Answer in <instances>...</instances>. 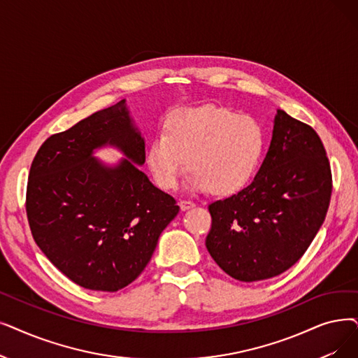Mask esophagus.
Wrapping results in <instances>:
<instances>
[{
    "instance_id": "34e87169",
    "label": "esophagus",
    "mask_w": 358,
    "mask_h": 358,
    "mask_svg": "<svg viewBox=\"0 0 358 358\" xmlns=\"http://www.w3.org/2000/svg\"><path fill=\"white\" fill-rule=\"evenodd\" d=\"M178 205L181 208V210H189V209L194 208V203H193V201H190V200H180Z\"/></svg>"
}]
</instances>
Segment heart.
<instances>
[{
  "mask_svg": "<svg viewBox=\"0 0 358 358\" xmlns=\"http://www.w3.org/2000/svg\"><path fill=\"white\" fill-rule=\"evenodd\" d=\"M265 146L256 118L216 105L190 106L171 115L152 138L146 164L161 189H174L189 162L187 189L231 196L253 180Z\"/></svg>",
  "mask_w": 358,
  "mask_h": 358,
  "instance_id": "heart-1",
  "label": "heart"
}]
</instances>
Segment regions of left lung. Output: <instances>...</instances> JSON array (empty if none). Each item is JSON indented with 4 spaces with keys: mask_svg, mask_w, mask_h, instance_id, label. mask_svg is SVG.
Wrapping results in <instances>:
<instances>
[{
    "mask_svg": "<svg viewBox=\"0 0 358 358\" xmlns=\"http://www.w3.org/2000/svg\"><path fill=\"white\" fill-rule=\"evenodd\" d=\"M331 193V165L320 137L278 110L268 153L252 184L209 205L208 252L243 282L282 273L312 244Z\"/></svg>",
    "mask_w": 358,
    "mask_h": 358,
    "instance_id": "obj_1",
    "label": "left lung"
}]
</instances>
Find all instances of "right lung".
Segmentation results:
<instances>
[{
  "mask_svg": "<svg viewBox=\"0 0 358 358\" xmlns=\"http://www.w3.org/2000/svg\"><path fill=\"white\" fill-rule=\"evenodd\" d=\"M105 145L124 158L92 157ZM145 138L126 99L52 134L30 166L26 212L32 236L52 265L77 285L114 292L143 272L161 232L177 216L174 197L149 181Z\"/></svg>",
  "mask_w": 358,
  "mask_h": 358,
  "instance_id": "obj_1",
  "label": "right lung"
}]
</instances>
